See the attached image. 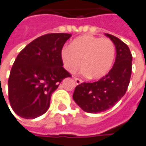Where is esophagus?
Listing matches in <instances>:
<instances>
[{
    "mask_svg": "<svg viewBox=\"0 0 146 146\" xmlns=\"http://www.w3.org/2000/svg\"><path fill=\"white\" fill-rule=\"evenodd\" d=\"M74 80H75V82H76L77 85H80V84L83 83V80H80V79H79V78H74Z\"/></svg>",
    "mask_w": 146,
    "mask_h": 146,
    "instance_id": "obj_1",
    "label": "esophagus"
}]
</instances>
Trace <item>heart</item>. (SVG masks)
<instances>
[{
	"label": "heart",
	"mask_w": 146,
	"mask_h": 146,
	"mask_svg": "<svg viewBox=\"0 0 146 146\" xmlns=\"http://www.w3.org/2000/svg\"><path fill=\"white\" fill-rule=\"evenodd\" d=\"M66 70L71 74L80 66L82 72L91 79H101L111 70L115 57V45L108 37L84 35L75 38L60 53Z\"/></svg>",
	"instance_id": "heart-1"
}]
</instances>
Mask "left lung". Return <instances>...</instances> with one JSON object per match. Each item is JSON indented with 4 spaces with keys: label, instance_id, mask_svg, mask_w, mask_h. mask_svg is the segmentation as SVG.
<instances>
[{
    "label": "left lung",
    "instance_id": "1",
    "mask_svg": "<svg viewBox=\"0 0 146 146\" xmlns=\"http://www.w3.org/2000/svg\"><path fill=\"white\" fill-rule=\"evenodd\" d=\"M115 43V61L104 77L93 83L76 86L74 100L86 112L98 114L112 108L125 95L132 74V54L128 46L118 37L106 34Z\"/></svg>",
    "mask_w": 146,
    "mask_h": 146
}]
</instances>
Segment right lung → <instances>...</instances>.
<instances>
[{
  "label": "right lung",
  "mask_w": 146,
  "mask_h": 146,
  "mask_svg": "<svg viewBox=\"0 0 146 146\" xmlns=\"http://www.w3.org/2000/svg\"><path fill=\"white\" fill-rule=\"evenodd\" d=\"M70 36L67 33L45 34L18 54L8 79V99L20 117L34 119L46 113L52 93L63 79L71 77L60 57Z\"/></svg>",
  "instance_id": "1"
}]
</instances>
